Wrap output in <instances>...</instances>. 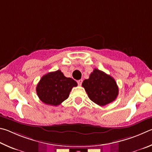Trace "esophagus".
I'll list each match as a JSON object with an SVG mask.
<instances>
[{"instance_id": "1", "label": "esophagus", "mask_w": 152, "mask_h": 152, "mask_svg": "<svg viewBox=\"0 0 152 152\" xmlns=\"http://www.w3.org/2000/svg\"><path fill=\"white\" fill-rule=\"evenodd\" d=\"M82 82H83V80H82V79H79V80L77 81V83H78L79 86H81Z\"/></svg>"}]
</instances>
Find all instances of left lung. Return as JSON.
<instances>
[{"label":"left lung","instance_id":"8db88e82","mask_svg":"<svg viewBox=\"0 0 152 152\" xmlns=\"http://www.w3.org/2000/svg\"><path fill=\"white\" fill-rule=\"evenodd\" d=\"M82 86L89 99L100 106L113 102L119 94L115 79L97 69H94L88 79H85Z\"/></svg>","mask_w":152,"mask_h":152}]
</instances>
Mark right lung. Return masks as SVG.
Segmentation results:
<instances>
[{
  "instance_id": "1",
  "label": "right lung",
  "mask_w": 152,
  "mask_h": 152,
  "mask_svg": "<svg viewBox=\"0 0 152 152\" xmlns=\"http://www.w3.org/2000/svg\"><path fill=\"white\" fill-rule=\"evenodd\" d=\"M77 86L72 78L66 77L60 70L45 75L37 84V95L45 104L57 106L67 99L73 87Z\"/></svg>"
}]
</instances>
